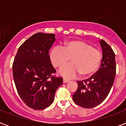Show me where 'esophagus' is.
<instances>
[{"label": "esophagus", "instance_id": "esophagus-1", "mask_svg": "<svg viewBox=\"0 0 126 126\" xmlns=\"http://www.w3.org/2000/svg\"><path fill=\"white\" fill-rule=\"evenodd\" d=\"M63 83H67L68 82H69V79H63Z\"/></svg>", "mask_w": 126, "mask_h": 126}]
</instances>
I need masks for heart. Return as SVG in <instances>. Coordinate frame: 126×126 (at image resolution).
Masks as SVG:
<instances>
[{"label":"heart","instance_id":"heart-1","mask_svg":"<svg viewBox=\"0 0 126 126\" xmlns=\"http://www.w3.org/2000/svg\"><path fill=\"white\" fill-rule=\"evenodd\" d=\"M71 59L73 63L64 67ZM49 59L55 68L64 67L60 70V74L63 77L72 78L80 73L84 77H88L94 75L99 68L102 54L88 42L73 40L65 42L62 47H53Z\"/></svg>","mask_w":126,"mask_h":126}]
</instances>
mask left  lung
Wrapping results in <instances>:
<instances>
[{"label":"left lung","instance_id":"obj_1","mask_svg":"<svg viewBox=\"0 0 126 126\" xmlns=\"http://www.w3.org/2000/svg\"><path fill=\"white\" fill-rule=\"evenodd\" d=\"M99 42L103 49L99 69L89 79L77 81L78 89L73 95L75 103L86 109L95 107L105 99L115 78V53L105 40Z\"/></svg>","mask_w":126,"mask_h":126}]
</instances>
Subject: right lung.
<instances>
[{"mask_svg": "<svg viewBox=\"0 0 126 126\" xmlns=\"http://www.w3.org/2000/svg\"><path fill=\"white\" fill-rule=\"evenodd\" d=\"M55 34L38 32L19 46L13 62V77L17 91L26 105L43 110L53 101L63 78L55 77L49 49Z\"/></svg>", "mask_w": 126, "mask_h": 126, "instance_id": "right-lung-1", "label": "right lung"}]
</instances>
